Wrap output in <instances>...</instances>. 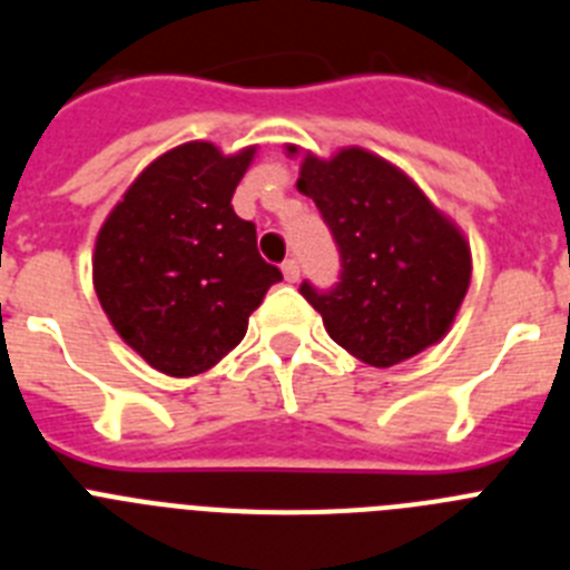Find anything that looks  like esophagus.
Returning a JSON list of instances; mask_svg holds the SVG:
<instances>
[{
  "mask_svg": "<svg viewBox=\"0 0 570 570\" xmlns=\"http://www.w3.org/2000/svg\"><path fill=\"white\" fill-rule=\"evenodd\" d=\"M282 274H285V279H288V282L299 279V262H296V259L282 262Z\"/></svg>",
  "mask_w": 570,
  "mask_h": 570,
  "instance_id": "obj_1",
  "label": "esophagus"
}]
</instances>
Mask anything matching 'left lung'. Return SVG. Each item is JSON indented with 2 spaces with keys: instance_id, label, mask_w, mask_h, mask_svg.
<instances>
[{
  "instance_id": "left-lung-1",
  "label": "left lung",
  "mask_w": 570,
  "mask_h": 570,
  "mask_svg": "<svg viewBox=\"0 0 570 570\" xmlns=\"http://www.w3.org/2000/svg\"><path fill=\"white\" fill-rule=\"evenodd\" d=\"M296 188L314 199L340 248L334 288L299 285L331 340L374 367L440 342L471 282V250L456 225L400 168L362 148L334 159L308 154Z\"/></svg>"
}]
</instances>
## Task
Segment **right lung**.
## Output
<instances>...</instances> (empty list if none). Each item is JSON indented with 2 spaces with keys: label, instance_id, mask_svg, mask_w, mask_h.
Listing matches in <instances>:
<instances>
[{
  "label": "right lung",
  "instance_id": "obj_1",
  "mask_svg": "<svg viewBox=\"0 0 570 570\" xmlns=\"http://www.w3.org/2000/svg\"><path fill=\"white\" fill-rule=\"evenodd\" d=\"M254 150L225 156L210 142L168 150L136 176L97 236L102 311L168 376L203 374L223 360L282 279L256 250V225L230 205Z\"/></svg>",
  "mask_w": 570,
  "mask_h": 570
}]
</instances>
